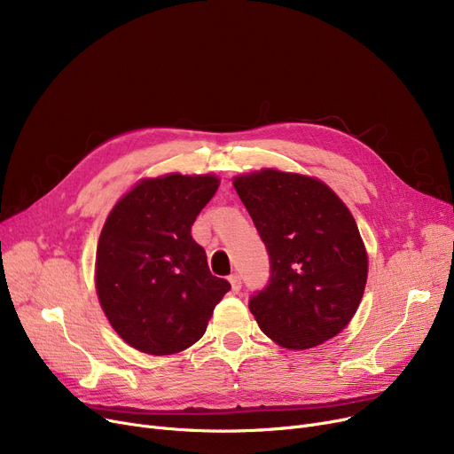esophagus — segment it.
<instances>
[{
  "label": "esophagus",
  "instance_id": "34e87169",
  "mask_svg": "<svg viewBox=\"0 0 454 454\" xmlns=\"http://www.w3.org/2000/svg\"><path fill=\"white\" fill-rule=\"evenodd\" d=\"M228 281H230V285H231V291H233V293H239V291H241V276H239V274H231V276L228 278Z\"/></svg>",
  "mask_w": 454,
  "mask_h": 454
}]
</instances>
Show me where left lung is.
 <instances>
[{
	"mask_svg": "<svg viewBox=\"0 0 454 454\" xmlns=\"http://www.w3.org/2000/svg\"><path fill=\"white\" fill-rule=\"evenodd\" d=\"M233 187L270 257V281L248 307L278 346L309 349L337 337L364 294L368 252L351 211L315 176L265 167Z\"/></svg>",
	"mask_w": 454,
	"mask_h": 454,
	"instance_id": "left-lung-1",
	"label": "left lung"
}]
</instances>
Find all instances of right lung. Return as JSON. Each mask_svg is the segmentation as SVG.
<instances>
[{
    "label": "right lung",
    "instance_id": "obj_1",
    "mask_svg": "<svg viewBox=\"0 0 454 454\" xmlns=\"http://www.w3.org/2000/svg\"><path fill=\"white\" fill-rule=\"evenodd\" d=\"M219 184L213 173L141 178L110 209L95 254V291L130 348L149 355L187 349L230 291L191 237Z\"/></svg>",
    "mask_w": 454,
    "mask_h": 454
}]
</instances>
